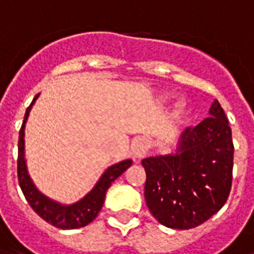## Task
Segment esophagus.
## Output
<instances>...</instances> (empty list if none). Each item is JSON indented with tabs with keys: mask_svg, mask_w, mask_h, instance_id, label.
Returning a JSON list of instances; mask_svg holds the SVG:
<instances>
[{
	"mask_svg": "<svg viewBox=\"0 0 254 254\" xmlns=\"http://www.w3.org/2000/svg\"><path fill=\"white\" fill-rule=\"evenodd\" d=\"M130 149H132V155L134 159H141L148 151V143H147L145 138H134Z\"/></svg>",
	"mask_w": 254,
	"mask_h": 254,
	"instance_id": "1",
	"label": "esophagus"
}]
</instances>
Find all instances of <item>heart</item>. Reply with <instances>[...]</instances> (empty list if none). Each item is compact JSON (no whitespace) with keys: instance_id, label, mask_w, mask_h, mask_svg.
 <instances>
[{"instance_id":"1","label":"heart","mask_w":254,"mask_h":254,"mask_svg":"<svg viewBox=\"0 0 254 254\" xmlns=\"http://www.w3.org/2000/svg\"><path fill=\"white\" fill-rule=\"evenodd\" d=\"M181 107H182V106H181V105H177V109H178V111L181 110Z\"/></svg>"}]
</instances>
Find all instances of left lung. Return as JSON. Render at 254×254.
Masks as SVG:
<instances>
[{
    "label": "left lung",
    "mask_w": 254,
    "mask_h": 254,
    "mask_svg": "<svg viewBox=\"0 0 254 254\" xmlns=\"http://www.w3.org/2000/svg\"><path fill=\"white\" fill-rule=\"evenodd\" d=\"M231 127L218 100L209 117L187 127L176 152L141 160L144 196L154 218L170 229L204 223L227 201L233 181Z\"/></svg>",
    "instance_id": "1"
}]
</instances>
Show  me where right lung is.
<instances>
[{
	"label": "right lung",
	"instance_id": "right-lung-1",
	"mask_svg": "<svg viewBox=\"0 0 254 254\" xmlns=\"http://www.w3.org/2000/svg\"><path fill=\"white\" fill-rule=\"evenodd\" d=\"M39 94L36 95L30 107L27 109L24 116V121L21 125L19 132V158H17V177H19V185L21 190L24 193L25 200L28 201L31 208L35 211L43 220L47 223L53 224L54 227L64 230H72L84 227L91 223L98 213L102 209V205L105 202V196L107 189L111 187V184L116 181L118 177L121 176L124 171L132 166V160H122L120 163L110 166L107 170L102 174L99 181L92 188V190L88 191L85 196L73 202V204H61L45 196L39 189L34 185L31 180L28 170H27V163L24 158V129L25 122L28 120L30 111L32 105L35 103Z\"/></svg>",
	"mask_w": 254,
	"mask_h": 254
}]
</instances>
